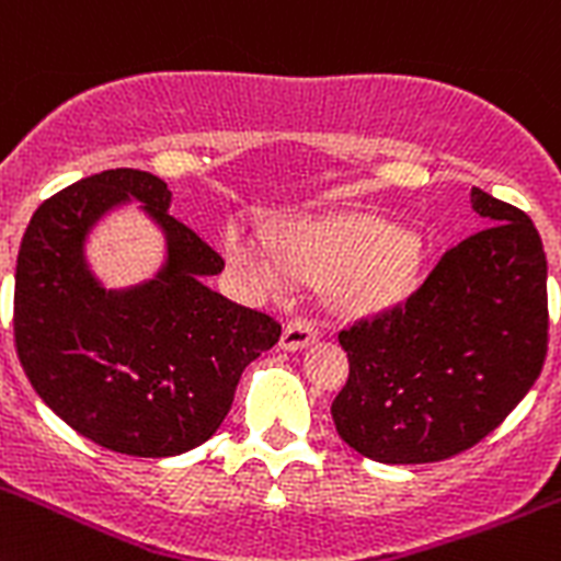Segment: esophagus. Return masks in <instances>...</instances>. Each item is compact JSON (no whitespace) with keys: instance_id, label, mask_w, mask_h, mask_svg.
Segmentation results:
<instances>
[{"instance_id":"obj_1","label":"esophagus","mask_w":561,"mask_h":561,"mask_svg":"<svg viewBox=\"0 0 561 561\" xmlns=\"http://www.w3.org/2000/svg\"><path fill=\"white\" fill-rule=\"evenodd\" d=\"M312 343H316V327L310 321H305V318H293L282 329L279 345L285 352H301V348H307Z\"/></svg>"}]
</instances>
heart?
Listing matches in <instances>:
<instances>
[{"label": "heart", "instance_id": "b5f03b06", "mask_svg": "<svg viewBox=\"0 0 561 561\" xmlns=\"http://www.w3.org/2000/svg\"><path fill=\"white\" fill-rule=\"evenodd\" d=\"M229 256L249 279L274 293L296 287L298 276H327L340 310L370 316L401 305L415 290L423 240L379 218H307L293 224L285 245L260 229H232Z\"/></svg>", "mask_w": 561, "mask_h": 561}]
</instances>
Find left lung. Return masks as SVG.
<instances>
[{
	"instance_id": "obj_1",
	"label": "left lung",
	"mask_w": 561,
	"mask_h": 561,
	"mask_svg": "<svg viewBox=\"0 0 561 561\" xmlns=\"http://www.w3.org/2000/svg\"><path fill=\"white\" fill-rule=\"evenodd\" d=\"M470 207L490 227L448 249L407 305L340 332L348 381L332 404L334 426L374 462H439L476 446L546 363L540 232L481 187Z\"/></svg>"
}]
</instances>
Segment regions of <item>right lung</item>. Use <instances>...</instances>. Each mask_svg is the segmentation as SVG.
Wrapping results in <instances>:
<instances>
[{
  "mask_svg": "<svg viewBox=\"0 0 561 561\" xmlns=\"http://www.w3.org/2000/svg\"><path fill=\"white\" fill-rule=\"evenodd\" d=\"M138 201L163 238L149 280L107 288L87 260L92 229ZM171 191L135 169L85 176L35 209L15 263V352L60 421L127 457L202 446L232 410L240 374L279 340L274 318L207 287L224 260L169 213Z\"/></svg>",
  "mask_w": 561,
  "mask_h": 561,
  "instance_id": "obj_1",
  "label": "right lung"
}]
</instances>
